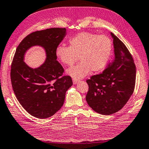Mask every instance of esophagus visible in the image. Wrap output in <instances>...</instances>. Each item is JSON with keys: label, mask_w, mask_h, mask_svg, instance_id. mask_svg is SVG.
Returning <instances> with one entry per match:
<instances>
[{"label": "esophagus", "mask_w": 149, "mask_h": 149, "mask_svg": "<svg viewBox=\"0 0 149 149\" xmlns=\"http://www.w3.org/2000/svg\"><path fill=\"white\" fill-rule=\"evenodd\" d=\"M72 81H73V83H74V84H77L79 83V80L78 79H72Z\"/></svg>", "instance_id": "obj_1"}]
</instances>
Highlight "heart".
I'll return each mask as SVG.
<instances>
[{
    "label": "heart",
    "mask_w": 149,
    "mask_h": 149,
    "mask_svg": "<svg viewBox=\"0 0 149 149\" xmlns=\"http://www.w3.org/2000/svg\"><path fill=\"white\" fill-rule=\"evenodd\" d=\"M112 42L104 35L82 32L69 40V47L58 46L55 56L64 65L72 66L79 59L81 63L68 69L66 74L74 79L85 77L90 70L99 72L104 68L109 59Z\"/></svg>",
    "instance_id": "heart-1"
}]
</instances>
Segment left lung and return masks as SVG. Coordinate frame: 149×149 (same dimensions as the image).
<instances>
[{
	"label": "left lung",
	"instance_id": "left-lung-1",
	"mask_svg": "<svg viewBox=\"0 0 149 149\" xmlns=\"http://www.w3.org/2000/svg\"><path fill=\"white\" fill-rule=\"evenodd\" d=\"M114 58L100 74L86 80L88 92L86 100L88 105L102 115H110L123 108L132 95L136 83V66L123 42L114 34Z\"/></svg>",
	"mask_w": 149,
	"mask_h": 149
}]
</instances>
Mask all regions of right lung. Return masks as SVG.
<instances>
[{"label":"right lung","instance_id":"add662e5","mask_svg":"<svg viewBox=\"0 0 149 149\" xmlns=\"http://www.w3.org/2000/svg\"><path fill=\"white\" fill-rule=\"evenodd\" d=\"M66 35L65 28L33 32L20 42L15 54L11 68L13 92L22 107L37 118H49L59 110L73 84L71 77L62 76L64 69L55 54ZM35 45L44 48L47 58L40 67L33 69L25 63L24 55Z\"/></svg>","mask_w":149,"mask_h":149}]
</instances>
